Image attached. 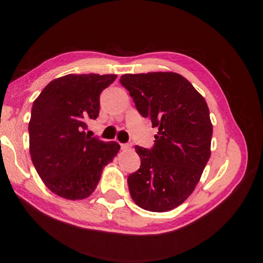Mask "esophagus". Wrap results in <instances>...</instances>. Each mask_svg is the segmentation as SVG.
I'll return each instance as SVG.
<instances>
[{
  "label": "esophagus",
  "instance_id": "obj_1",
  "mask_svg": "<svg viewBox=\"0 0 263 263\" xmlns=\"http://www.w3.org/2000/svg\"><path fill=\"white\" fill-rule=\"evenodd\" d=\"M121 148L123 149V151L132 149V145H129V143H122V145H121Z\"/></svg>",
  "mask_w": 263,
  "mask_h": 263
}]
</instances>
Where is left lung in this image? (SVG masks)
Segmentation results:
<instances>
[{
	"mask_svg": "<svg viewBox=\"0 0 263 263\" xmlns=\"http://www.w3.org/2000/svg\"><path fill=\"white\" fill-rule=\"evenodd\" d=\"M141 116L158 128L152 149L135 146L141 166L129 175L132 199L151 212H167L188 199L211 157L213 125L206 100L182 75L172 71L124 74Z\"/></svg>",
	"mask_w": 263,
	"mask_h": 263,
	"instance_id": "left-lung-1",
	"label": "left lung"
}]
</instances>
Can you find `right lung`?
<instances>
[{
  "instance_id": "add662e5",
  "label": "right lung",
  "mask_w": 263,
  "mask_h": 263,
  "mask_svg": "<svg viewBox=\"0 0 263 263\" xmlns=\"http://www.w3.org/2000/svg\"><path fill=\"white\" fill-rule=\"evenodd\" d=\"M115 74H68L57 78L33 102L30 154L39 177L53 194L82 200L95 192L104 166L120 151L116 141L86 134V121L99 115V96Z\"/></svg>"
}]
</instances>
